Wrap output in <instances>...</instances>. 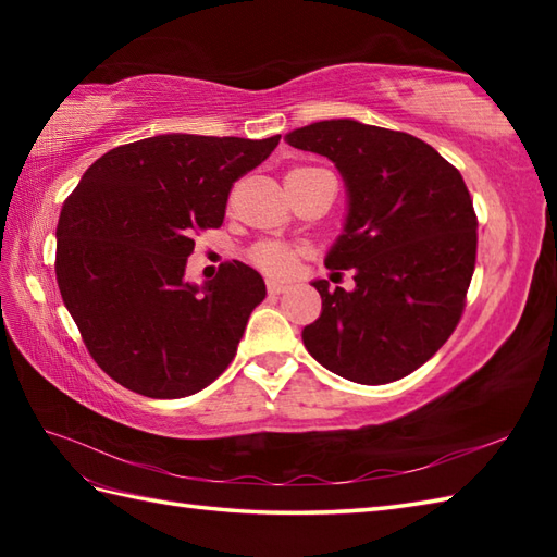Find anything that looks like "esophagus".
Segmentation results:
<instances>
[{"label": "esophagus", "mask_w": 557, "mask_h": 557, "mask_svg": "<svg viewBox=\"0 0 557 557\" xmlns=\"http://www.w3.org/2000/svg\"><path fill=\"white\" fill-rule=\"evenodd\" d=\"M287 287L282 285V282H275V280H268V292L270 294H282Z\"/></svg>", "instance_id": "esophagus-1"}]
</instances>
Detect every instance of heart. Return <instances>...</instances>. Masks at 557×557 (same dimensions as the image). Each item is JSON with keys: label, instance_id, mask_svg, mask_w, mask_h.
<instances>
[{"label": "heart", "instance_id": "b5f03b06", "mask_svg": "<svg viewBox=\"0 0 557 557\" xmlns=\"http://www.w3.org/2000/svg\"><path fill=\"white\" fill-rule=\"evenodd\" d=\"M251 260L272 277H289L297 268V253L275 242L258 244L251 251Z\"/></svg>", "mask_w": 557, "mask_h": 557}]
</instances>
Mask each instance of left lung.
Instances as JSON below:
<instances>
[{
	"instance_id": "left-lung-1",
	"label": "left lung",
	"mask_w": 557,
	"mask_h": 557,
	"mask_svg": "<svg viewBox=\"0 0 557 557\" xmlns=\"http://www.w3.org/2000/svg\"><path fill=\"white\" fill-rule=\"evenodd\" d=\"M285 140L325 156L347 188L325 265L354 268V289L311 282L323 311L304 327V347L347 381H399L445 345L465 309L479 227L467 184L421 138L357 120L315 122Z\"/></svg>"
}]
</instances>
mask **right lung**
Wrapping results in <instances>:
<instances>
[{
  "mask_svg": "<svg viewBox=\"0 0 557 557\" xmlns=\"http://www.w3.org/2000/svg\"><path fill=\"white\" fill-rule=\"evenodd\" d=\"M280 136L160 134L104 152L64 200L57 285L100 369L138 395H194L227 369L265 299L232 260L203 285L184 277L198 230L220 227L232 184Z\"/></svg>",
  "mask_w": 557,
  "mask_h": 557,
  "instance_id": "obj_1",
  "label": "right lung"
}]
</instances>
